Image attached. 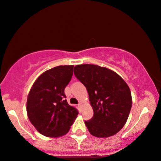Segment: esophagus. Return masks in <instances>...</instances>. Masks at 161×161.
<instances>
[{
	"label": "esophagus",
	"mask_w": 161,
	"mask_h": 161,
	"mask_svg": "<svg viewBox=\"0 0 161 161\" xmlns=\"http://www.w3.org/2000/svg\"><path fill=\"white\" fill-rule=\"evenodd\" d=\"M82 105H83V103H81V102H80V103H79V107H82Z\"/></svg>",
	"instance_id": "34e87169"
}]
</instances>
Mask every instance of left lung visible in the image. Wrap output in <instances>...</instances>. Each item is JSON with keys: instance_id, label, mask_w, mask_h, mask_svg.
Returning a JSON list of instances; mask_svg holds the SVG:
<instances>
[{"instance_id": "1", "label": "left lung", "mask_w": 161, "mask_h": 161, "mask_svg": "<svg viewBox=\"0 0 161 161\" xmlns=\"http://www.w3.org/2000/svg\"><path fill=\"white\" fill-rule=\"evenodd\" d=\"M75 77L86 88L94 116L85 124L97 138L118 133L129 117L132 97L128 84L114 71L95 64H80L74 68Z\"/></svg>"}]
</instances>
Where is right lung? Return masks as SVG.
<instances>
[{
	"mask_svg": "<svg viewBox=\"0 0 161 161\" xmlns=\"http://www.w3.org/2000/svg\"><path fill=\"white\" fill-rule=\"evenodd\" d=\"M73 67L60 65L45 71L30 90L26 104L28 119L37 131L47 137L67 134L77 117L78 110L67 103L64 94Z\"/></svg>",
	"mask_w": 161,
	"mask_h": 161,
	"instance_id": "1",
	"label": "right lung"
}]
</instances>
